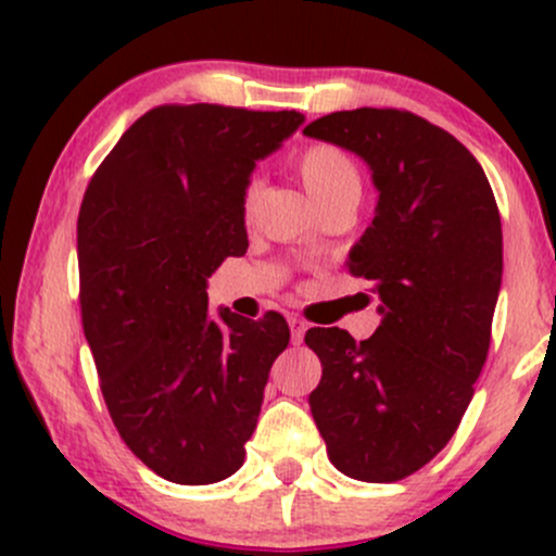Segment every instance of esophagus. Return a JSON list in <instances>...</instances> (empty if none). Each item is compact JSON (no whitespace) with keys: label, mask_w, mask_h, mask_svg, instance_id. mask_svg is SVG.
Wrapping results in <instances>:
<instances>
[{"label":"esophagus","mask_w":556,"mask_h":556,"mask_svg":"<svg viewBox=\"0 0 556 556\" xmlns=\"http://www.w3.org/2000/svg\"><path fill=\"white\" fill-rule=\"evenodd\" d=\"M305 329H308V324H305L303 318H300V316H290V331H292V342H295V344L303 342V334H305Z\"/></svg>","instance_id":"34e87169"}]
</instances>
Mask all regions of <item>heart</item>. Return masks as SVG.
Segmentation results:
<instances>
[{
    "label": "heart",
    "mask_w": 556,
    "mask_h": 556,
    "mask_svg": "<svg viewBox=\"0 0 556 556\" xmlns=\"http://www.w3.org/2000/svg\"><path fill=\"white\" fill-rule=\"evenodd\" d=\"M295 167L300 180H303L308 195L314 198L318 206L327 203L344 201V198H361V172L358 164L348 151L331 143H311L308 149L300 151L295 159ZM258 182H248L245 193H242V216L251 219L253 208H256Z\"/></svg>",
    "instance_id": "b5f03b06"
}]
</instances>
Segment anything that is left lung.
<instances>
[{"label":"left lung","instance_id":"left-lung-1","mask_svg":"<svg viewBox=\"0 0 556 556\" xmlns=\"http://www.w3.org/2000/svg\"><path fill=\"white\" fill-rule=\"evenodd\" d=\"M305 136L358 154L379 203L348 269L371 282L381 324L355 342L314 327L311 413L344 476L389 483L444 450L473 400L502 287V222L476 156L402 110L331 112Z\"/></svg>","mask_w":556,"mask_h":556}]
</instances>
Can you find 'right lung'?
<instances>
[{"instance_id": "add662e5", "label": "right lung", "mask_w": 556, "mask_h": 556, "mask_svg": "<svg viewBox=\"0 0 556 556\" xmlns=\"http://www.w3.org/2000/svg\"><path fill=\"white\" fill-rule=\"evenodd\" d=\"M300 112L164 104L99 164L78 214L80 316L110 416L156 476L203 486L245 460L279 314L208 316L206 279L248 248L242 193Z\"/></svg>"}]
</instances>
